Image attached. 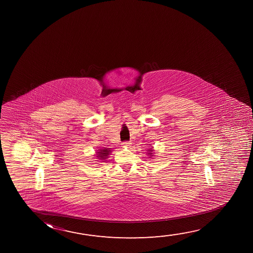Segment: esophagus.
Segmentation results:
<instances>
[{"instance_id": "obj_1", "label": "esophagus", "mask_w": 253, "mask_h": 253, "mask_svg": "<svg viewBox=\"0 0 253 253\" xmlns=\"http://www.w3.org/2000/svg\"><path fill=\"white\" fill-rule=\"evenodd\" d=\"M122 146H123L124 148H128V147L131 146V143L129 142H124L122 143Z\"/></svg>"}]
</instances>
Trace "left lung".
Wrapping results in <instances>:
<instances>
[{
  "label": "left lung",
  "instance_id": "8db88e82",
  "mask_svg": "<svg viewBox=\"0 0 253 253\" xmlns=\"http://www.w3.org/2000/svg\"><path fill=\"white\" fill-rule=\"evenodd\" d=\"M147 151H148V155H149V156H150V157H149V158H151V156H153V152H154V149H153V148L152 149H148V150H147Z\"/></svg>",
  "mask_w": 253,
  "mask_h": 253
}]
</instances>
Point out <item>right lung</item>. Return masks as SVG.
I'll return each instance as SVG.
<instances>
[{
	"mask_svg": "<svg viewBox=\"0 0 253 253\" xmlns=\"http://www.w3.org/2000/svg\"><path fill=\"white\" fill-rule=\"evenodd\" d=\"M111 153V149L109 148H104V149H100L97 150V152H96V157L97 159L101 160L102 163H104V161H106L108 158V156Z\"/></svg>",
	"mask_w": 253,
	"mask_h": 253,
	"instance_id": "obj_1",
	"label": "right lung"
}]
</instances>
